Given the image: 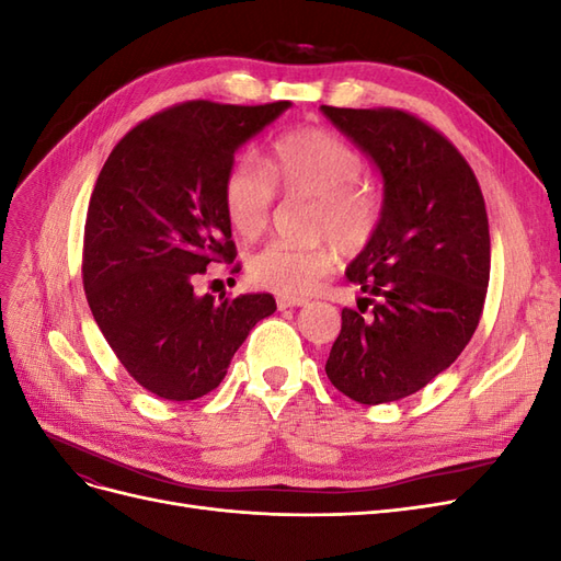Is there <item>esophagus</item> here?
<instances>
[{
	"label": "esophagus",
	"instance_id": "obj_1",
	"mask_svg": "<svg viewBox=\"0 0 561 561\" xmlns=\"http://www.w3.org/2000/svg\"><path fill=\"white\" fill-rule=\"evenodd\" d=\"M304 304H309V299H301V297H287V295H278L276 297V307L283 309H295V307H304Z\"/></svg>",
	"mask_w": 561,
	"mask_h": 561
}]
</instances>
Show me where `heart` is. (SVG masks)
Masks as SVG:
<instances>
[{"label": "heart", "instance_id": "1", "mask_svg": "<svg viewBox=\"0 0 561 561\" xmlns=\"http://www.w3.org/2000/svg\"><path fill=\"white\" fill-rule=\"evenodd\" d=\"M365 161L351 145L320 128H295L271 142L266 161L254 154L236 157L225 175V210L231 227L245 239L260 236L276 203L285 198L311 201L309 229L330 236L334 243L355 252L377 233L383 215V196L363 180ZM336 264L332 241L313 245L268 243L248 262L250 278L280 295H307L330 276Z\"/></svg>", "mask_w": 561, "mask_h": 561}]
</instances>
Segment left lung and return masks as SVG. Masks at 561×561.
I'll return each instance as SVG.
<instances>
[{
  "label": "left lung",
  "mask_w": 561,
  "mask_h": 561,
  "mask_svg": "<svg viewBox=\"0 0 561 561\" xmlns=\"http://www.w3.org/2000/svg\"><path fill=\"white\" fill-rule=\"evenodd\" d=\"M320 110L383 175L379 229L346 268L365 297L342 311L325 371L355 402H393L445 371L480 325L491 268L484 196L461 151L416 114Z\"/></svg>",
  "instance_id": "1"
}]
</instances>
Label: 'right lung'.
<instances>
[{
    "mask_svg": "<svg viewBox=\"0 0 561 561\" xmlns=\"http://www.w3.org/2000/svg\"><path fill=\"white\" fill-rule=\"evenodd\" d=\"M290 107L190 100L145 118L98 175L83 227V290L128 375L171 402L222 383L271 295H198L210 264L233 262L225 175L233 151Z\"/></svg>",
    "mask_w": 561,
    "mask_h": 561,
    "instance_id": "add662e5",
    "label": "right lung"
}]
</instances>
